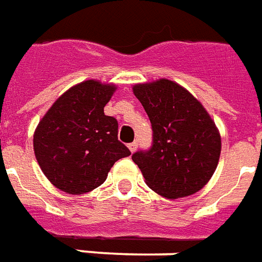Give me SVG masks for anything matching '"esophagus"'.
Listing matches in <instances>:
<instances>
[{"label": "esophagus", "mask_w": 262, "mask_h": 262, "mask_svg": "<svg viewBox=\"0 0 262 262\" xmlns=\"http://www.w3.org/2000/svg\"><path fill=\"white\" fill-rule=\"evenodd\" d=\"M127 147H129V150H130L132 152H135V151L137 150V141H133V143H129V144H127Z\"/></svg>", "instance_id": "esophagus-1"}]
</instances>
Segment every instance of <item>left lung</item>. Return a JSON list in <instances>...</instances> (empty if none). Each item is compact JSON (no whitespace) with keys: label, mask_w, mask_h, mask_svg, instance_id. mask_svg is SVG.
Instances as JSON below:
<instances>
[{"label":"left lung","mask_w":262,"mask_h":262,"mask_svg":"<svg viewBox=\"0 0 262 262\" xmlns=\"http://www.w3.org/2000/svg\"><path fill=\"white\" fill-rule=\"evenodd\" d=\"M135 96L144 106L152 129L148 150L132 160L150 189L166 199L194 194L214 175L221 136L204 106L178 83L161 79L136 84Z\"/></svg>","instance_id":"left-lung-1"}]
</instances>
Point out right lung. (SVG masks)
<instances>
[{
  "label": "right lung",
  "instance_id": "right-lung-1",
  "mask_svg": "<svg viewBox=\"0 0 262 262\" xmlns=\"http://www.w3.org/2000/svg\"><path fill=\"white\" fill-rule=\"evenodd\" d=\"M115 86L86 80L63 93L34 132L37 162L52 185L83 194L105 182L116 161L130 156L118 140V121L104 114Z\"/></svg>",
  "mask_w": 262,
  "mask_h": 262
}]
</instances>
